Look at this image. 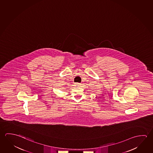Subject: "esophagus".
Segmentation results:
<instances>
[{
  "mask_svg": "<svg viewBox=\"0 0 153 153\" xmlns=\"http://www.w3.org/2000/svg\"><path fill=\"white\" fill-rule=\"evenodd\" d=\"M81 85L80 84V83H76L75 85L76 86H79V85Z\"/></svg>",
  "mask_w": 153,
  "mask_h": 153,
  "instance_id": "obj_1",
  "label": "esophagus"
}]
</instances>
